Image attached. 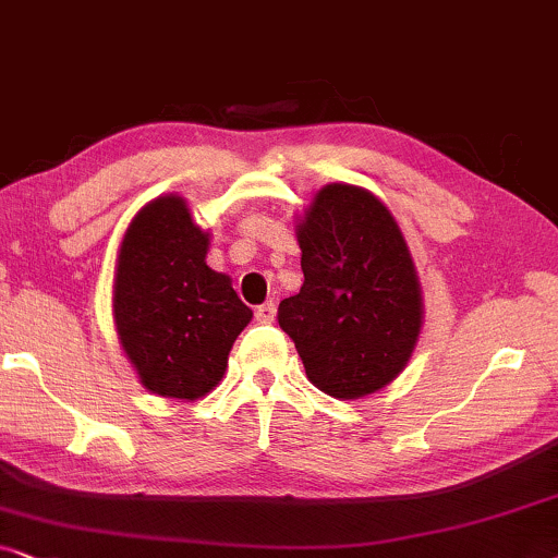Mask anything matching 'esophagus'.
Masks as SVG:
<instances>
[{"instance_id": "obj_1", "label": "esophagus", "mask_w": 558, "mask_h": 558, "mask_svg": "<svg viewBox=\"0 0 558 558\" xmlns=\"http://www.w3.org/2000/svg\"><path fill=\"white\" fill-rule=\"evenodd\" d=\"M274 317H277V304H274V302H266L256 310V323L269 325V323H274Z\"/></svg>"}]
</instances>
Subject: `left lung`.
<instances>
[{"label": "left lung", "mask_w": 558, "mask_h": 558, "mask_svg": "<svg viewBox=\"0 0 558 558\" xmlns=\"http://www.w3.org/2000/svg\"><path fill=\"white\" fill-rule=\"evenodd\" d=\"M304 284L279 304L319 391L355 401L407 368L424 325L418 274L399 223L371 190L332 182L296 220Z\"/></svg>", "instance_id": "8db88e82"}]
</instances>
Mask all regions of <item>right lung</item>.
<instances>
[{
  "instance_id": "1",
  "label": "right lung",
  "mask_w": 558,
  "mask_h": 558,
  "mask_svg": "<svg viewBox=\"0 0 558 558\" xmlns=\"http://www.w3.org/2000/svg\"><path fill=\"white\" fill-rule=\"evenodd\" d=\"M210 233L187 201L159 195L136 213L113 271V325L147 391L195 401L220 384L254 312L205 264Z\"/></svg>"
}]
</instances>
